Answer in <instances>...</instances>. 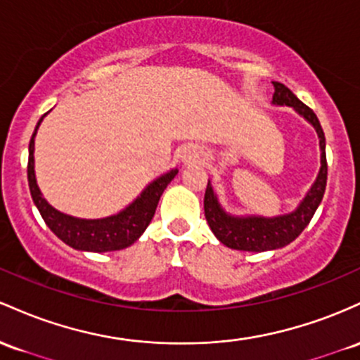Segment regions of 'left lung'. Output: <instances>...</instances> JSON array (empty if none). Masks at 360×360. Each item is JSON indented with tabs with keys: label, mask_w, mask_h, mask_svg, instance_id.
<instances>
[{
	"label": "left lung",
	"mask_w": 360,
	"mask_h": 360,
	"mask_svg": "<svg viewBox=\"0 0 360 360\" xmlns=\"http://www.w3.org/2000/svg\"><path fill=\"white\" fill-rule=\"evenodd\" d=\"M272 102L276 105H288L294 110L300 112L306 120L313 124L320 137L321 148V168L318 179L311 187L308 195L302 199L300 207L294 212L278 217H233L221 209L219 202L211 184L207 181V188L204 193V212L209 228L216 234L221 243L233 250H243V252H267V250H277L289 245L302 233V229L309 224L311 217L316 212L318 205L323 199L326 188V175H328V165H326L325 155V134L320 126L316 114L297 98L285 84L274 82Z\"/></svg>",
	"instance_id": "1"
}]
</instances>
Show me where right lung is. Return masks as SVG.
Listing matches in <instances>:
<instances>
[{"instance_id":"1","label":"right lung","mask_w":360,"mask_h":360,"mask_svg":"<svg viewBox=\"0 0 360 360\" xmlns=\"http://www.w3.org/2000/svg\"><path fill=\"white\" fill-rule=\"evenodd\" d=\"M42 119L44 117H40L37 127H35L34 134H32L30 144H28L27 165L28 187H30L32 199H34V204L37 205L42 219L46 221L51 231L59 240H63L64 243L76 250L102 253L131 246L144 233L148 224L151 223L161 193L167 188L169 181L175 179L179 169H172V172L165 173L163 176L156 179L153 184H149L146 191L141 193L129 207L124 209L122 212L115 214V216L103 217V219H78V217L68 216V214L56 211L49 202L44 199L37 187V180H35L34 137L37 134V129Z\"/></svg>"}]
</instances>
